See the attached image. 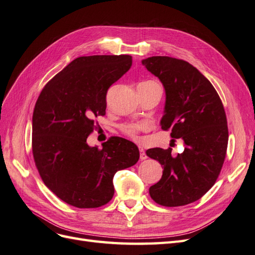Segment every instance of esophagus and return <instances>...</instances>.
<instances>
[{"mask_svg":"<svg viewBox=\"0 0 255 255\" xmlns=\"http://www.w3.org/2000/svg\"><path fill=\"white\" fill-rule=\"evenodd\" d=\"M139 152H140V160H143V159H145L146 158V154L144 153V151H143V149L142 148H139Z\"/></svg>","mask_w":255,"mask_h":255,"instance_id":"obj_1","label":"esophagus"}]
</instances>
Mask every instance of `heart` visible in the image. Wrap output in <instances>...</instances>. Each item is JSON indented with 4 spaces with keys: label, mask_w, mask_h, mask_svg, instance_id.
Instances as JSON below:
<instances>
[{
    "label": "heart",
    "mask_w": 255,
    "mask_h": 255,
    "mask_svg": "<svg viewBox=\"0 0 255 255\" xmlns=\"http://www.w3.org/2000/svg\"><path fill=\"white\" fill-rule=\"evenodd\" d=\"M146 128H148V127H146L145 123H125L120 127L121 132L134 140H138L139 134Z\"/></svg>",
    "instance_id": "1"
}]
</instances>
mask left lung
I'll list each match as a JSON object with an SVG mask.
<instances>
[{
    "instance_id": "obj_1",
    "label": "left lung",
    "mask_w": 255,
    "mask_h": 255,
    "mask_svg": "<svg viewBox=\"0 0 255 255\" xmlns=\"http://www.w3.org/2000/svg\"><path fill=\"white\" fill-rule=\"evenodd\" d=\"M142 65L166 90L161 129L170 130L172 138H182L185 144L176 156L171 148L146 151L164 169L150 196L168 207L192 203L212 188L225 163L229 130L223 104L211 82L187 61L152 56Z\"/></svg>"
}]
</instances>
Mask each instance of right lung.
Returning <instances> with one entry per match:
<instances>
[{
    "mask_svg": "<svg viewBox=\"0 0 255 255\" xmlns=\"http://www.w3.org/2000/svg\"><path fill=\"white\" fill-rule=\"evenodd\" d=\"M132 66L129 55L75 58L50 80L33 114L32 150L43 183L60 200L79 208L109 203L115 173L139 159L137 145L114 136L103 148L89 146L95 119L104 116L106 94Z\"/></svg>",
    "mask_w": 255,
    "mask_h": 255,
    "instance_id": "1",
    "label": "right lung"
}]
</instances>
